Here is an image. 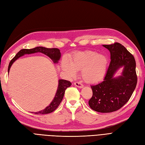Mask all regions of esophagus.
<instances>
[{"mask_svg": "<svg viewBox=\"0 0 145 145\" xmlns=\"http://www.w3.org/2000/svg\"><path fill=\"white\" fill-rule=\"evenodd\" d=\"M74 85L76 86L77 87H79V88H82L84 87V85L82 84L81 83V82H74Z\"/></svg>", "mask_w": 145, "mask_h": 145, "instance_id": "obj_1", "label": "esophagus"}]
</instances>
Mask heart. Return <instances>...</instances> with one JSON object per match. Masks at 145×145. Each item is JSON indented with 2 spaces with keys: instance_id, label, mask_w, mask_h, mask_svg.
Returning <instances> with one entry per match:
<instances>
[{
  "instance_id": "heart-1",
  "label": "heart",
  "mask_w": 145,
  "mask_h": 145,
  "mask_svg": "<svg viewBox=\"0 0 145 145\" xmlns=\"http://www.w3.org/2000/svg\"><path fill=\"white\" fill-rule=\"evenodd\" d=\"M108 59L106 56L94 51L76 52L69 56V61L64 58L61 63L63 71L71 77H74L76 71H81L84 80L89 83L99 82L106 72Z\"/></svg>"
}]
</instances>
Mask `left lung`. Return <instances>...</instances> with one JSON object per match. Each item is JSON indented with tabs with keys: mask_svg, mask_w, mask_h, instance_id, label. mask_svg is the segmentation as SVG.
I'll use <instances>...</instances> for the list:
<instances>
[{
	"mask_svg": "<svg viewBox=\"0 0 145 145\" xmlns=\"http://www.w3.org/2000/svg\"><path fill=\"white\" fill-rule=\"evenodd\" d=\"M109 50L111 61L104 81L91 86L93 96L88 101L90 108L100 113H111L127 103L137 82L136 63L134 56L119 43L103 45ZM123 67L122 74L114 77L117 70Z\"/></svg>",
	"mask_w": 145,
	"mask_h": 145,
	"instance_id": "obj_1",
	"label": "left lung"
}]
</instances>
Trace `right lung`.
I'll return each mask as SVG.
<instances>
[{
  "label": "right lung",
  "mask_w": 145,
  "mask_h": 145,
  "mask_svg": "<svg viewBox=\"0 0 145 145\" xmlns=\"http://www.w3.org/2000/svg\"><path fill=\"white\" fill-rule=\"evenodd\" d=\"M37 52H41L47 55L48 57H49L53 61L54 63H57L58 62V60L61 58V52L57 48H46L39 46V47H36L35 48L30 49H23L20 50L16 55L15 57L11 59L10 64H9L8 72L9 73V72H10V67L12 66L13 63L18 58H20L22 56L25 54H31ZM71 85V82L69 81L64 80V79H59L58 89L52 102H51L48 106L46 107L45 109L38 112H35L34 113L37 114H44L50 113L55 111L61 102L64 95L65 90L67 89V88L69 87Z\"/></svg>",
  "instance_id": "add662e5"
}]
</instances>
